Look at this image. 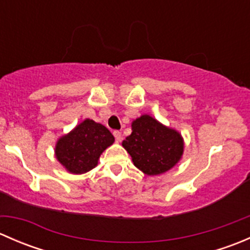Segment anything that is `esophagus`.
<instances>
[{
    "label": "esophagus",
    "instance_id": "1",
    "mask_svg": "<svg viewBox=\"0 0 250 250\" xmlns=\"http://www.w3.org/2000/svg\"><path fill=\"white\" fill-rule=\"evenodd\" d=\"M113 137H115L117 143H120V141L122 140V134H121V132H118V130H115V132H113Z\"/></svg>",
    "mask_w": 250,
    "mask_h": 250
}]
</instances>
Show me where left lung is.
Returning <instances> with one entry per match:
<instances>
[{
    "label": "left lung",
    "mask_w": 250,
    "mask_h": 250,
    "mask_svg": "<svg viewBox=\"0 0 250 250\" xmlns=\"http://www.w3.org/2000/svg\"><path fill=\"white\" fill-rule=\"evenodd\" d=\"M122 146L138 169L147 175H158L172 169L180 161L184 139L175 129L143 115L133 121L132 134L122 141Z\"/></svg>",
    "instance_id": "left-lung-1"
}]
</instances>
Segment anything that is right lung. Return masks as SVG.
I'll use <instances>...</instances> for the list:
<instances>
[{
    "mask_svg": "<svg viewBox=\"0 0 250 250\" xmlns=\"http://www.w3.org/2000/svg\"><path fill=\"white\" fill-rule=\"evenodd\" d=\"M113 141L105 125L87 118L57 141L55 157L69 173H87L98 165L100 155Z\"/></svg>",
    "mask_w": 250,
    "mask_h": 250,
    "instance_id": "add662e5",
    "label": "right lung"
}]
</instances>
